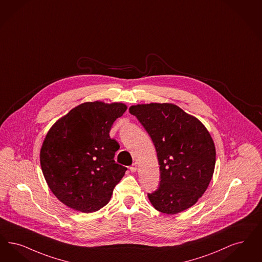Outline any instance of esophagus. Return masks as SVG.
Masks as SVG:
<instances>
[{"label":"esophagus","mask_w":262,"mask_h":262,"mask_svg":"<svg viewBox=\"0 0 262 262\" xmlns=\"http://www.w3.org/2000/svg\"><path fill=\"white\" fill-rule=\"evenodd\" d=\"M129 169H130V171H132V172H136V169H137V164L135 163V164L129 168Z\"/></svg>","instance_id":"34e87169"}]
</instances>
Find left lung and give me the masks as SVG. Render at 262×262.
Here are the masks:
<instances>
[{"label":"left lung","mask_w":262,"mask_h":262,"mask_svg":"<svg viewBox=\"0 0 262 262\" xmlns=\"http://www.w3.org/2000/svg\"><path fill=\"white\" fill-rule=\"evenodd\" d=\"M157 152L161 181L148 194L155 209L177 214L194 206L209 186L215 166V146L207 127L172 103L133 105Z\"/></svg>","instance_id":"obj_1"}]
</instances>
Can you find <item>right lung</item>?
<instances>
[{
	"label": "right lung",
	"mask_w": 262,
	"mask_h": 262,
	"mask_svg": "<svg viewBox=\"0 0 262 262\" xmlns=\"http://www.w3.org/2000/svg\"><path fill=\"white\" fill-rule=\"evenodd\" d=\"M126 108L121 102H84L48 132L40 152L42 174L53 195L67 207L89 213L111 199L126 168L114 161L120 146L109 133Z\"/></svg>",
	"instance_id": "add662e5"
}]
</instances>
